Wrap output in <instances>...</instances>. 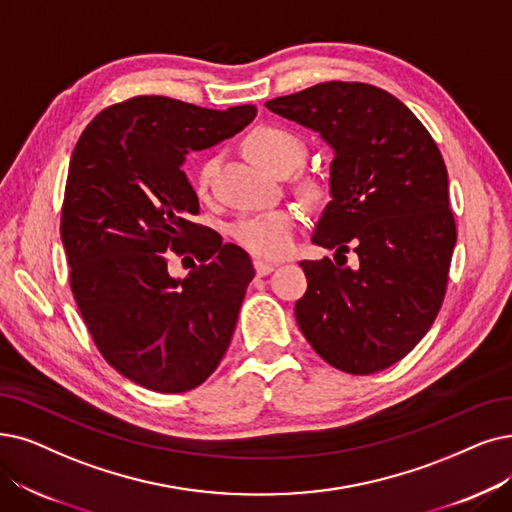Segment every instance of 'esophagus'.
<instances>
[{
	"label": "esophagus",
	"instance_id": "34e87169",
	"mask_svg": "<svg viewBox=\"0 0 512 512\" xmlns=\"http://www.w3.org/2000/svg\"><path fill=\"white\" fill-rule=\"evenodd\" d=\"M275 267H277L275 262L260 260V258H256V260H254V269H256V273H258L260 277H262V275H269L271 271H275Z\"/></svg>",
	"mask_w": 512,
	"mask_h": 512
}]
</instances>
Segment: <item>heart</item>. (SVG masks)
<instances>
[{
    "label": "heart",
    "mask_w": 512,
    "mask_h": 512,
    "mask_svg": "<svg viewBox=\"0 0 512 512\" xmlns=\"http://www.w3.org/2000/svg\"><path fill=\"white\" fill-rule=\"evenodd\" d=\"M243 149L248 157L258 163L262 170L273 174H290L300 166L304 157V145L296 134L277 126H258L243 140ZM218 161L208 159L201 163L195 187L201 197L208 195L210 182L214 178ZM296 214L288 210H275L260 216L245 218L233 227L235 239L256 256L279 258L288 254L294 241Z\"/></svg>",
    "instance_id": "b5f03b06"
}]
</instances>
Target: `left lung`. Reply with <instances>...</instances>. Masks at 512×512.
Segmentation results:
<instances>
[{
  "mask_svg": "<svg viewBox=\"0 0 512 512\" xmlns=\"http://www.w3.org/2000/svg\"><path fill=\"white\" fill-rule=\"evenodd\" d=\"M267 109L334 149L332 201L313 243L336 250V264L300 262L309 283L296 302L300 330L336 370H386L431 330L447 290L456 220L437 142L399 98L359 81H325ZM349 249L355 270L337 260Z\"/></svg>",
  "mask_w": 512,
  "mask_h": 512,
  "instance_id": "1",
  "label": "left lung"
}]
</instances>
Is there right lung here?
I'll list each match as a JSON object with an SVG mask.
<instances>
[{
    "instance_id": "right-lung-1",
    "label": "right lung",
    "mask_w": 512,
    "mask_h": 512,
    "mask_svg": "<svg viewBox=\"0 0 512 512\" xmlns=\"http://www.w3.org/2000/svg\"><path fill=\"white\" fill-rule=\"evenodd\" d=\"M254 117V105L134 96L100 111L71 155L60 216L71 292L100 355L149 391H191L231 344L254 267L191 220L199 201L182 163ZM168 249L200 260L185 280L169 275Z\"/></svg>"
}]
</instances>
